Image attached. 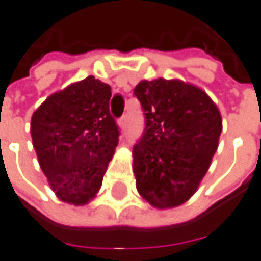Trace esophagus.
Segmentation results:
<instances>
[{
	"instance_id": "34e87169",
	"label": "esophagus",
	"mask_w": 261,
	"mask_h": 261,
	"mask_svg": "<svg viewBox=\"0 0 261 261\" xmlns=\"http://www.w3.org/2000/svg\"><path fill=\"white\" fill-rule=\"evenodd\" d=\"M119 126L122 127V129H124L126 126H127V116L124 114V116H122L120 119H119Z\"/></svg>"
}]
</instances>
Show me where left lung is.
I'll use <instances>...</instances> for the list:
<instances>
[{"instance_id":"obj_1","label":"left lung","mask_w":261,"mask_h":261,"mask_svg":"<svg viewBox=\"0 0 261 261\" xmlns=\"http://www.w3.org/2000/svg\"><path fill=\"white\" fill-rule=\"evenodd\" d=\"M145 129L134 145V173L142 198L157 208L180 205L207 173L222 117L202 89L177 79L141 81L135 89Z\"/></svg>"}]
</instances>
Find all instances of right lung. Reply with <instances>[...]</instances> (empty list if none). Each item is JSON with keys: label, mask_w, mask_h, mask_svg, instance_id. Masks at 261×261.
<instances>
[{"label": "right lung", "mask_w": 261, "mask_h": 261, "mask_svg": "<svg viewBox=\"0 0 261 261\" xmlns=\"http://www.w3.org/2000/svg\"><path fill=\"white\" fill-rule=\"evenodd\" d=\"M110 98V85L88 76L49 95L33 113V148L61 201L84 205L101 188L120 135Z\"/></svg>", "instance_id": "obj_1"}]
</instances>
